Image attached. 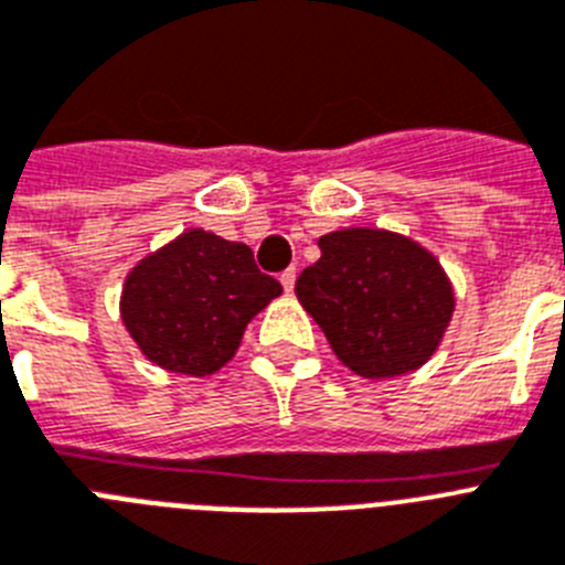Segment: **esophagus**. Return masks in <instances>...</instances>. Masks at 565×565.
Instances as JSON below:
<instances>
[{
	"instance_id": "1",
	"label": "esophagus",
	"mask_w": 565,
	"mask_h": 565,
	"mask_svg": "<svg viewBox=\"0 0 565 565\" xmlns=\"http://www.w3.org/2000/svg\"><path fill=\"white\" fill-rule=\"evenodd\" d=\"M296 267H289V269H284L281 273V287H284V292H292V287H296Z\"/></svg>"
}]
</instances>
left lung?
Returning a JSON list of instances; mask_svg holds the SVG:
<instances>
[{"label":"left lung","instance_id":"1","mask_svg":"<svg viewBox=\"0 0 565 565\" xmlns=\"http://www.w3.org/2000/svg\"><path fill=\"white\" fill-rule=\"evenodd\" d=\"M321 258L296 296L355 375H409L435 355L455 312L446 269L409 235L343 227L318 238Z\"/></svg>","mask_w":565,"mask_h":565}]
</instances>
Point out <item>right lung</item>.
Here are the masks:
<instances>
[{
    "label": "right lung",
    "instance_id": "right-lung-1",
    "mask_svg": "<svg viewBox=\"0 0 565 565\" xmlns=\"http://www.w3.org/2000/svg\"><path fill=\"white\" fill-rule=\"evenodd\" d=\"M278 296L247 244L193 227L127 273L119 310L150 364L204 377L233 361L247 323Z\"/></svg>",
    "mask_w": 565,
    "mask_h": 565
}]
</instances>
